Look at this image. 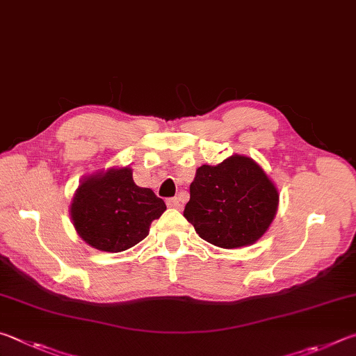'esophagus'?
Masks as SVG:
<instances>
[{
    "label": "esophagus",
    "mask_w": 356,
    "mask_h": 356,
    "mask_svg": "<svg viewBox=\"0 0 356 356\" xmlns=\"http://www.w3.org/2000/svg\"><path fill=\"white\" fill-rule=\"evenodd\" d=\"M167 207H168V208H175V209H178L179 207H181V200H179L178 197L167 198Z\"/></svg>",
    "instance_id": "esophagus-1"
}]
</instances>
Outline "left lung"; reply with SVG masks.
Returning a JSON list of instances; mask_svg holds the SVG:
<instances>
[{
    "label": "left lung",
    "instance_id": "1",
    "mask_svg": "<svg viewBox=\"0 0 356 356\" xmlns=\"http://www.w3.org/2000/svg\"><path fill=\"white\" fill-rule=\"evenodd\" d=\"M278 191L247 156H229L217 165L197 168L184 217L197 234L222 248L252 245L270 227Z\"/></svg>",
    "mask_w": 356,
    "mask_h": 356
}]
</instances>
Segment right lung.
Wrapping results in <instances>:
<instances>
[{"mask_svg": "<svg viewBox=\"0 0 356 356\" xmlns=\"http://www.w3.org/2000/svg\"><path fill=\"white\" fill-rule=\"evenodd\" d=\"M165 203L139 188L129 167L109 168L84 178L74 192L70 216L74 229L90 247L118 253L145 239Z\"/></svg>", "mask_w": 356, "mask_h": 356, "instance_id": "1", "label": "right lung"}]
</instances>
